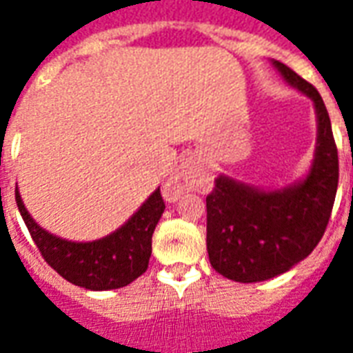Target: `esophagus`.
<instances>
[{"instance_id":"esophagus-1","label":"esophagus","mask_w":353,"mask_h":353,"mask_svg":"<svg viewBox=\"0 0 353 353\" xmlns=\"http://www.w3.org/2000/svg\"><path fill=\"white\" fill-rule=\"evenodd\" d=\"M204 176V168L199 162L187 161L168 177V181L162 187V196L168 202H176L183 192L191 191L199 185L200 177Z\"/></svg>"}]
</instances>
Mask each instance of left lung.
I'll return each instance as SVG.
<instances>
[{
	"instance_id": "obj_1",
	"label": "left lung",
	"mask_w": 353,
	"mask_h": 353,
	"mask_svg": "<svg viewBox=\"0 0 353 353\" xmlns=\"http://www.w3.org/2000/svg\"><path fill=\"white\" fill-rule=\"evenodd\" d=\"M288 85L314 101L318 138L310 172L281 189H259L229 176L206 196L210 263L240 283L270 280L306 259L325 232L339 187V153L321 96L291 68L272 60Z\"/></svg>"
}]
</instances>
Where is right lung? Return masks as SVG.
<instances>
[{
	"label": "right lung",
	"instance_id": "right-lung-1",
	"mask_svg": "<svg viewBox=\"0 0 353 353\" xmlns=\"http://www.w3.org/2000/svg\"><path fill=\"white\" fill-rule=\"evenodd\" d=\"M14 196L43 259L64 280L90 291L124 288L145 272L154 227L166 208L159 187L115 232L92 242H72L39 227L28 214L19 189H14Z\"/></svg>",
	"mask_w": 353,
	"mask_h": 353
}]
</instances>
